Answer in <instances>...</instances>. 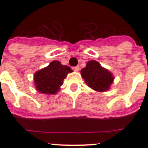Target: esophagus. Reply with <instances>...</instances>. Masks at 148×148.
<instances>
[{"instance_id": "34e87169", "label": "esophagus", "mask_w": 148, "mask_h": 148, "mask_svg": "<svg viewBox=\"0 0 148 148\" xmlns=\"http://www.w3.org/2000/svg\"><path fill=\"white\" fill-rule=\"evenodd\" d=\"M73 70H74V71H75V72H78V70H79V66H74V67H73Z\"/></svg>"}]
</instances>
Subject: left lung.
Wrapping results in <instances>:
<instances>
[{
  "label": "left lung",
  "mask_w": 148,
  "mask_h": 148,
  "mask_svg": "<svg viewBox=\"0 0 148 148\" xmlns=\"http://www.w3.org/2000/svg\"><path fill=\"white\" fill-rule=\"evenodd\" d=\"M81 74L88 87L98 92L109 90L114 80L113 74L95 60L88 61L86 67L81 70Z\"/></svg>",
  "instance_id": "left-lung-1"
}]
</instances>
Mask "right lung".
Wrapping results in <instances>:
<instances>
[{"label":"right lung","mask_w":148,"mask_h":148,"mask_svg":"<svg viewBox=\"0 0 148 148\" xmlns=\"http://www.w3.org/2000/svg\"><path fill=\"white\" fill-rule=\"evenodd\" d=\"M72 72L69 66L62 65L58 61H52L49 66L35 73L34 82L36 90L47 95L57 93L66 75Z\"/></svg>","instance_id":"add662e5"}]
</instances>
